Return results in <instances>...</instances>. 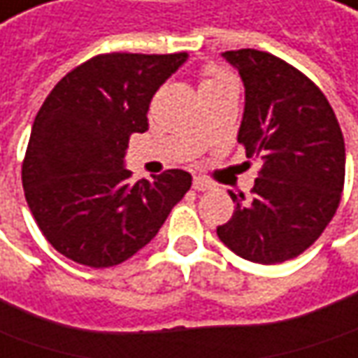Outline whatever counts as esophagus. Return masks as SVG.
Here are the masks:
<instances>
[{
	"label": "esophagus",
	"mask_w": 358,
	"mask_h": 358,
	"mask_svg": "<svg viewBox=\"0 0 358 358\" xmlns=\"http://www.w3.org/2000/svg\"><path fill=\"white\" fill-rule=\"evenodd\" d=\"M192 188H194L196 192H204V190H210V188H212V184H210L208 180H204V178H194V182H192Z\"/></svg>",
	"instance_id": "1"
}]
</instances>
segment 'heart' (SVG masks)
I'll list each match as a JSON object with an SVG mask.
<instances>
[{
	"mask_svg": "<svg viewBox=\"0 0 358 358\" xmlns=\"http://www.w3.org/2000/svg\"><path fill=\"white\" fill-rule=\"evenodd\" d=\"M226 82H234L230 73L218 70V68H208L204 71V78L200 82V90H206V87L212 86H220V84H226Z\"/></svg>",
	"mask_w": 358,
	"mask_h": 358,
	"instance_id": "heart-1",
	"label": "heart"
}]
</instances>
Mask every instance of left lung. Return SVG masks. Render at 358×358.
Instances as JSON below:
<instances>
[{
	"label": "left lung",
	"mask_w": 358,
	"mask_h": 358,
	"mask_svg": "<svg viewBox=\"0 0 358 358\" xmlns=\"http://www.w3.org/2000/svg\"><path fill=\"white\" fill-rule=\"evenodd\" d=\"M222 57L244 84L238 142L260 172L250 198L230 192L234 214L216 234L250 262H285L317 241L338 208L343 132L324 94L280 57L258 50Z\"/></svg>",
	"instance_id": "left-lung-1"
}]
</instances>
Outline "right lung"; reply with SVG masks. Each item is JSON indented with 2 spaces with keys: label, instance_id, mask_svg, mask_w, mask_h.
<instances>
[{
  "label": "right lung",
  "instance_id": "obj_1",
  "mask_svg": "<svg viewBox=\"0 0 358 358\" xmlns=\"http://www.w3.org/2000/svg\"><path fill=\"white\" fill-rule=\"evenodd\" d=\"M188 54H103L50 92L34 120L22 182L39 230L59 255L92 268L134 257L192 186L184 170L132 182L126 148L148 130L158 87Z\"/></svg>",
  "mask_w": 358,
  "mask_h": 358
}]
</instances>
